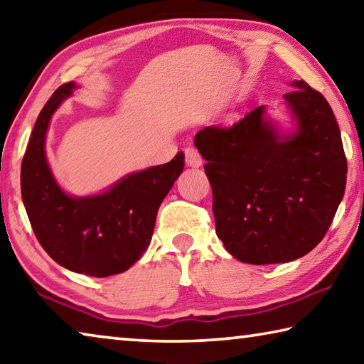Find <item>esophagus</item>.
<instances>
[{
    "mask_svg": "<svg viewBox=\"0 0 364 364\" xmlns=\"http://www.w3.org/2000/svg\"><path fill=\"white\" fill-rule=\"evenodd\" d=\"M184 160H186L188 167H200L202 165L200 154L197 152L194 147H186V149H184Z\"/></svg>",
    "mask_w": 364,
    "mask_h": 364,
    "instance_id": "1",
    "label": "esophagus"
}]
</instances>
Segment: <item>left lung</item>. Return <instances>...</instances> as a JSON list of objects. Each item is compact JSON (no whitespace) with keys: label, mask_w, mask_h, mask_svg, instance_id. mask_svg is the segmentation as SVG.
<instances>
[{"label":"left lung","mask_w":364,"mask_h":364,"mask_svg":"<svg viewBox=\"0 0 364 364\" xmlns=\"http://www.w3.org/2000/svg\"><path fill=\"white\" fill-rule=\"evenodd\" d=\"M284 95L294 130L252 110L230 128L205 127L194 144L212 184L217 236L250 264L287 263L321 242L347 181L341 130L304 80Z\"/></svg>","instance_id":"8db88e82"}]
</instances>
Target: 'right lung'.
<instances>
[{"mask_svg":"<svg viewBox=\"0 0 364 364\" xmlns=\"http://www.w3.org/2000/svg\"><path fill=\"white\" fill-rule=\"evenodd\" d=\"M75 88L70 82L54 91L35 122L21 168L22 200L36 239L54 262L107 278L127 271L149 247L157 210L181 175L184 154L123 176L101 194H67L49 168L45 144L51 117Z\"/></svg>","mask_w":364,"mask_h":364,"instance_id":"obj_1","label":"right lung"}]
</instances>
